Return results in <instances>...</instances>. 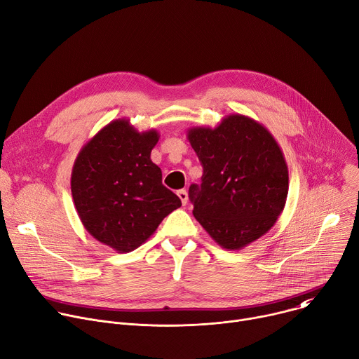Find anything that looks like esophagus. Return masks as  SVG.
I'll return each instance as SVG.
<instances>
[{
	"mask_svg": "<svg viewBox=\"0 0 359 359\" xmlns=\"http://www.w3.org/2000/svg\"><path fill=\"white\" fill-rule=\"evenodd\" d=\"M177 196H179V199L182 201L183 206H186V203H187V201H189V196H187V191H186L184 189H182V190H179V191H177Z\"/></svg>",
	"mask_w": 359,
	"mask_h": 359,
	"instance_id": "obj_1",
	"label": "esophagus"
}]
</instances>
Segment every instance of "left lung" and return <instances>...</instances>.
Returning a JSON list of instances; mask_svg holds the SVG:
<instances>
[{
    "label": "left lung",
    "instance_id": "1",
    "mask_svg": "<svg viewBox=\"0 0 359 359\" xmlns=\"http://www.w3.org/2000/svg\"><path fill=\"white\" fill-rule=\"evenodd\" d=\"M187 139L203 166L202 184H191L189 198L210 238L239 250L271 231L286 203L289 175L269 130L229 114L215 128L190 127Z\"/></svg>",
    "mask_w": 359,
    "mask_h": 359
}]
</instances>
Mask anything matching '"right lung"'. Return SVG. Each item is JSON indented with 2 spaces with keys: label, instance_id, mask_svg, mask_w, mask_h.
I'll return each instance as SVG.
<instances>
[{
  "label": "right lung",
  "instance_id": "1",
  "mask_svg": "<svg viewBox=\"0 0 359 359\" xmlns=\"http://www.w3.org/2000/svg\"><path fill=\"white\" fill-rule=\"evenodd\" d=\"M158 137L154 128L140 133L128 118L113 120L74 161L72 194L79 217L94 239L118 253L142 246L182 206L150 158Z\"/></svg>",
  "mask_w": 359,
  "mask_h": 359
}]
</instances>
